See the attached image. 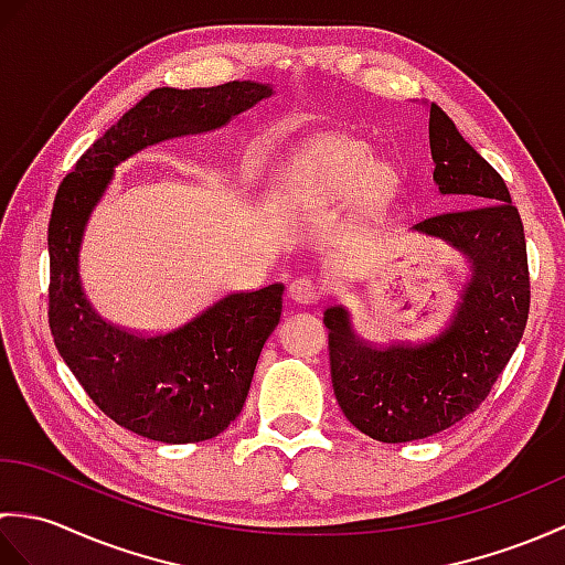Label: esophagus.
<instances>
[{
  "instance_id": "esophagus-1",
  "label": "esophagus",
  "mask_w": 565,
  "mask_h": 565,
  "mask_svg": "<svg viewBox=\"0 0 565 565\" xmlns=\"http://www.w3.org/2000/svg\"><path fill=\"white\" fill-rule=\"evenodd\" d=\"M289 296L296 303H316L322 296V289L318 281L310 279V276H298V279H294V284L289 286Z\"/></svg>"
}]
</instances>
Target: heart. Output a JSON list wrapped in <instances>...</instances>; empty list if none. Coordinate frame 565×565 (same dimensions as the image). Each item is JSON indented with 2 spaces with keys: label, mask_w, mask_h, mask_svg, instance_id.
<instances>
[{
  "label": "heart",
  "mask_w": 565,
  "mask_h": 565,
  "mask_svg": "<svg viewBox=\"0 0 565 565\" xmlns=\"http://www.w3.org/2000/svg\"><path fill=\"white\" fill-rule=\"evenodd\" d=\"M374 167V154L362 142L330 140L318 148L313 160L294 179V186L303 194L318 191L322 196H347L369 182Z\"/></svg>",
  "instance_id": "obj_1"
}]
</instances>
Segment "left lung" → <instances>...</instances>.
Instances as JSON below:
<instances>
[{
    "label": "left lung",
    "mask_w": 565,
    "mask_h": 565,
    "mask_svg": "<svg viewBox=\"0 0 565 565\" xmlns=\"http://www.w3.org/2000/svg\"><path fill=\"white\" fill-rule=\"evenodd\" d=\"M429 150L441 194L476 206L431 215L415 231L447 239L473 262V279L437 338L376 347L350 330L344 308L326 310L330 374L344 417L371 439L398 444L449 429L495 386L530 318L524 225L502 177L429 106Z\"/></svg>",
    "instance_id": "8db88e82"
}]
</instances>
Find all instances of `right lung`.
Wrapping results in <instances>:
<instances>
[{
    "mask_svg": "<svg viewBox=\"0 0 565 565\" xmlns=\"http://www.w3.org/2000/svg\"><path fill=\"white\" fill-rule=\"evenodd\" d=\"M269 94L257 82L152 89L82 154L55 194L47 223L53 342L92 403L140 437L203 441L233 423L262 347L279 326L284 284L227 294L170 332H126L104 322L82 294L77 252L84 223L111 182L114 164L150 142L218 128Z\"/></svg>",
    "mask_w": 565,
    "mask_h": 565,
    "instance_id": "add662e5",
    "label": "right lung"
}]
</instances>
